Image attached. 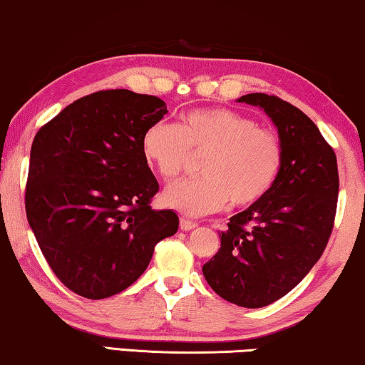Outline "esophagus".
Returning a JSON list of instances; mask_svg holds the SVG:
<instances>
[{"label":"esophagus","mask_w":365,"mask_h":365,"mask_svg":"<svg viewBox=\"0 0 365 365\" xmlns=\"http://www.w3.org/2000/svg\"><path fill=\"white\" fill-rule=\"evenodd\" d=\"M179 226H181L182 231H191V229L197 227V222L196 221H191L189 217H181V221H179Z\"/></svg>","instance_id":"34e87169"}]
</instances>
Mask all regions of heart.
<instances>
[{
  "instance_id": "obj_1",
  "label": "heart",
  "mask_w": 365,
  "mask_h": 365,
  "mask_svg": "<svg viewBox=\"0 0 365 365\" xmlns=\"http://www.w3.org/2000/svg\"><path fill=\"white\" fill-rule=\"evenodd\" d=\"M144 161L163 179L178 176L191 154L197 178L169 182L163 202L189 216L232 206H252L271 191L282 166V143L271 128L227 108L192 109L176 124L156 123L141 139Z\"/></svg>"
}]
</instances>
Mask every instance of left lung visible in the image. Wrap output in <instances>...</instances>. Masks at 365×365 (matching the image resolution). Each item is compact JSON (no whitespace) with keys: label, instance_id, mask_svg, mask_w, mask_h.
I'll list each match as a JSON object with an SVG mask.
<instances>
[{"label":"left lung","instance_id":"1","mask_svg":"<svg viewBox=\"0 0 365 365\" xmlns=\"http://www.w3.org/2000/svg\"><path fill=\"white\" fill-rule=\"evenodd\" d=\"M277 126L282 166L266 196L227 222L221 247L202 266L212 291L257 309L286 296L321 259L337 211L336 153L301 109L277 96L251 93Z\"/></svg>","mask_w":365,"mask_h":365}]
</instances>
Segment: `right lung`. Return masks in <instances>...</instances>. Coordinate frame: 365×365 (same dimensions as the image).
I'll return each mask as SVG.
<instances>
[{"mask_svg":"<svg viewBox=\"0 0 365 365\" xmlns=\"http://www.w3.org/2000/svg\"><path fill=\"white\" fill-rule=\"evenodd\" d=\"M166 103L129 89L96 91L64 108L34 136L24 191L28 222L56 277L78 296L104 299L146 271L154 246L176 234L141 139Z\"/></svg>","mask_w":365,"mask_h":365,"instance_id":"right-lung-1","label":"right lung"}]
</instances>
